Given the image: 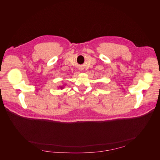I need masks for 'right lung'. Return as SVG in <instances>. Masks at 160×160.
Returning <instances> with one entry per match:
<instances>
[{
  "instance_id": "obj_1",
  "label": "right lung",
  "mask_w": 160,
  "mask_h": 160,
  "mask_svg": "<svg viewBox=\"0 0 160 160\" xmlns=\"http://www.w3.org/2000/svg\"><path fill=\"white\" fill-rule=\"evenodd\" d=\"M62 88V87H61V88Z\"/></svg>"
}]
</instances>
